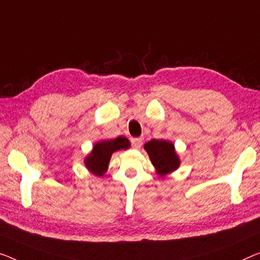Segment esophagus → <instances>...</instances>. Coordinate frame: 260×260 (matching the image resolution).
Returning a JSON list of instances; mask_svg holds the SVG:
<instances>
[{
  "label": "esophagus",
  "mask_w": 260,
  "mask_h": 260,
  "mask_svg": "<svg viewBox=\"0 0 260 260\" xmlns=\"http://www.w3.org/2000/svg\"><path fill=\"white\" fill-rule=\"evenodd\" d=\"M142 139L141 138H134L132 139V146H133L134 149H140L142 146Z\"/></svg>",
  "instance_id": "esophagus-1"
}]
</instances>
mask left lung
Wrapping results in <instances>:
<instances>
[{
	"label": "left lung",
	"mask_w": 260,
	"mask_h": 260,
	"mask_svg": "<svg viewBox=\"0 0 260 260\" xmlns=\"http://www.w3.org/2000/svg\"><path fill=\"white\" fill-rule=\"evenodd\" d=\"M143 148L148 154L158 176L164 177L179 169L181 160L172 141L164 140V139H160V140L153 139L145 143Z\"/></svg>",
	"instance_id": "1"
}]
</instances>
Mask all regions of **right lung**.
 <instances>
[{"label":"right lung","mask_w":260,"mask_h":260,"mask_svg":"<svg viewBox=\"0 0 260 260\" xmlns=\"http://www.w3.org/2000/svg\"><path fill=\"white\" fill-rule=\"evenodd\" d=\"M131 142L126 137H118L111 140H100L94 143L91 153L84 158L85 167L95 176H103L107 172L112 154L120 149H128Z\"/></svg>","instance_id":"1"}]
</instances>
